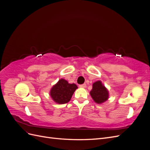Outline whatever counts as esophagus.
Instances as JSON below:
<instances>
[{"instance_id":"1","label":"esophagus","mask_w":150,"mask_h":150,"mask_svg":"<svg viewBox=\"0 0 150 150\" xmlns=\"http://www.w3.org/2000/svg\"><path fill=\"white\" fill-rule=\"evenodd\" d=\"M79 87L81 88H86V84H81V85H79Z\"/></svg>"}]
</instances>
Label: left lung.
<instances>
[{
  "mask_svg": "<svg viewBox=\"0 0 150 150\" xmlns=\"http://www.w3.org/2000/svg\"><path fill=\"white\" fill-rule=\"evenodd\" d=\"M90 95L94 101L97 104H102L109 98V91L101 81H97L93 84V89Z\"/></svg>",
  "mask_w": 150,
  "mask_h": 150,
  "instance_id": "1",
  "label": "left lung"
}]
</instances>
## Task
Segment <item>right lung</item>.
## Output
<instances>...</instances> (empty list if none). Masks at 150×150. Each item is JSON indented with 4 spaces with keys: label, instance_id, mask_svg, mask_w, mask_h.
Returning a JSON list of instances; mask_svg holds the SVG:
<instances>
[{
    "label": "right lung",
    "instance_id": "1",
    "mask_svg": "<svg viewBox=\"0 0 150 150\" xmlns=\"http://www.w3.org/2000/svg\"><path fill=\"white\" fill-rule=\"evenodd\" d=\"M78 86L75 84H70L64 79H60L50 90L49 94L52 100L59 104L69 102Z\"/></svg>",
    "mask_w": 150,
    "mask_h": 150
}]
</instances>
